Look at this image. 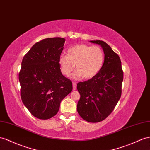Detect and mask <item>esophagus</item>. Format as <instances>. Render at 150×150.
Returning a JSON list of instances; mask_svg holds the SVG:
<instances>
[{"mask_svg":"<svg viewBox=\"0 0 150 150\" xmlns=\"http://www.w3.org/2000/svg\"><path fill=\"white\" fill-rule=\"evenodd\" d=\"M76 83L75 82H73V90H76Z\"/></svg>","mask_w":150,"mask_h":150,"instance_id":"esophagus-1","label":"esophagus"}]
</instances>
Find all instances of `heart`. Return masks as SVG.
Here are the masks:
<instances>
[{
  "label": "heart",
  "instance_id": "obj_1",
  "mask_svg": "<svg viewBox=\"0 0 150 150\" xmlns=\"http://www.w3.org/2000/svg\"><path fill=\"white\" fill-rule=\"evenodd\" d=\"M105 61V54L99 46L85 44H76L69 48L67 55L61 54L58 63L62 74L68 76L74 70H76L72 78L80 79H93L101 71Z\"/></svg>",
  "mask_w": 150,
  "mask_h": 150
}]
</instances>
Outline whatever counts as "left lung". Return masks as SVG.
Masks as SVG:
<instances>
[{"mask_svg": "<svg viewBox=\"0 0 150 150\" xmlns=\"http://www.w3.org/2000/svg\"><path fill=\"white\" fill-rule=\"evenodd\" d=\"M90 42L101 45L105 61L97 75L77 83L80 94L77 112L83 120L96 123L105 120L116 106L122 94L124 71L120 57L108 44L103 40Z\"/></svg>", "mask_w": 150, "mask_h": 150, "instance_id": "obj_1", "label": "left lung"}]
</instances>
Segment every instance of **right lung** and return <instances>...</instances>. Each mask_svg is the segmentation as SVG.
<instances>
[{"instance_id": "1", "label": "right lung", "mask_w": 150, "mask_h": 150, "mask_svg": "<svg viewBox=\"0 0 150 150\" xmlns=\"http://www.w3.org/2000/svg\"><path fill=\"white\" fill-rule=\"evenodd\" d=\"M64 42V38H45L34 44L22 60L19 72L22 101L33 116L42 120L55 116L61 101L73 89L58 63Z\"/></svg>"}]
</instances>
